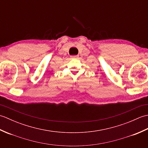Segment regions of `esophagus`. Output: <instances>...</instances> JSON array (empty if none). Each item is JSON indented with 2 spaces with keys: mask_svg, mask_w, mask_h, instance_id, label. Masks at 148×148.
Returning a JSON list of instances; mask_svg holds the SVG:
<instances>
[{
  "mask_svg": "<svg viewBox=\"0 0 148 148\" xmlns=\"http://www.w3.org/2000/svg\"><path fill=\"white\" fill-rule=\"evenodd\" d=\"M78 57H79V56H78V55L72 56V58H78Z\"/></svg>",
  "mask_w": 148,
  "mask_h": 148,
  "instance_id": "esophagus-1",
  "label": "esophagus"
}]
</instances>
